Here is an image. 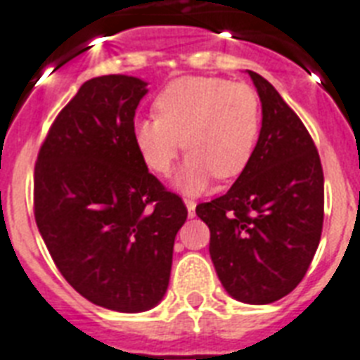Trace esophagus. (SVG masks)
<instances>
[{"label":"esophagus","mask_w":360,"mask_h":360,"mask_svg":"<svg viewBox=\"0 0 360 360\" xmlns=\"http://www.w3.org/2000/svg\"><path fill=\"white\" fill-rule=\"evenodd\" d=\"M185 205L186 209H188V217H194L196 214V202L194 200H191V198H185Z\"/></svg>","instance_id":"1"}]
</instances>
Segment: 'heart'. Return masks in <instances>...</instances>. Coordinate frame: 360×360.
<instances>
[{
	"mask_svg": "<svg viewBox=\"0 0 360 360\" xmlns=\"http://www.w3.org/2000/svg\"><path fill=\"white\" fill-rule=\"evenodd\" d=\"M157 115L134 123V143L147 168L169 174L188 149L175 185L188 194L207 188L214 175L231 179L245 172L262 130V104L246 84L214 76H185L164 87Z\"/></svg>",
	"mask_w": 360,
	"mask_h": 360,
	"instance_id": "obj_1",
	"label": "heart"
}]
</instances>
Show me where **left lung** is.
Listing matches in <instances>:
<instances>
[{
  "instance_id": "1",
  "label": "left lung",
  "mask_w": 360,
  "mask_h": 360,
  "mask_svg": "<svg viewBox=\"0 0 360 360\" xmlns=\"http://www.w3.org/2000/svg\"><path fill=\"white\" fill-rule=\"evenodd\" d=\"M262 101V130L245 172L224 196L200 203L209 254L233 299L269 304L299 285L323 228V168L299 115L263 76L248 70Z\"/></svg>"
}]
</instances>
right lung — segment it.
<instances>
[{"instance_id": "right-lung-1", "label": "right lung", "mask_w": 360, "mask_h": 360, "mask_svg": "<svg viewBox=\"0 0 360 360\" xmlns=\"http://www.w3.org/2000/svg\"><path fill=\"white\" fill-rule=\"evenodd\" d=\"M147 84L87 80L58 114L35 164V222L56 267L82 297L143 312L168 290L185 203L149 174L134 143Z\"/></svg>"}]
</instances>
